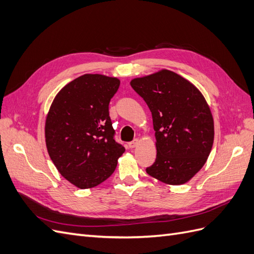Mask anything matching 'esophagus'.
I'll return each mask as SVG.
<instances>
[{"mask_svg":"<svg viewBox=\"0 0 254 254\" xmlns=\"http://www.w3.org/2000/svg\"><path fill=\"white\" fill-rule=\"evenodd\" d=\"M137 143H139V140H137V139H134L133 141H131V142H129V143H128V146H129L130 148H134L135 146L137 145Z\"/></svg>","mask_w":254,"mask_h":254,"instance_id":"34e87169","label":"esophagus"}]
</instances>
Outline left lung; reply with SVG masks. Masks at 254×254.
<instances>
[{
  "instance_id": "8db88e82",
  "label": "left lung",
  "mask_w": 254,
  "mask_h": 254,
  "mask_svg": "<svg viewBox=\"0 0 254 254\" xmlns=\"http://www.w3.org/2000/svg\"><path fill=\"white\" fill-rule=\"evenodd\" d=\"M152 115L157 158L146 173L180 186L201 170L214 141V122L203 95L193 83L162 70L130 81Z\"/></svg>"
}]
</instances>
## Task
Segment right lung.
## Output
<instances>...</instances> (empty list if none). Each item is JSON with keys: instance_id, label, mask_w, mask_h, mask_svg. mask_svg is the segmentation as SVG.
Instances as JSON below:
<instances>
[{"instance_id": "add662e5", "label": "right lung", "mask_w": 254, "mask_h": 254, "mask_svg": "<svg viewBox=\"0 0 254 254\" xmlns=\"http://www.w3.org/2000/svg\"><path fill=\"white\" fill-rule=\"evenodd\" d=\"M120 79L84 74L54 99L45 121V142L58 172L79 189L94 188L115 171L124 146L114 140L109 103Z\"/></svg>"}]
</instances>
